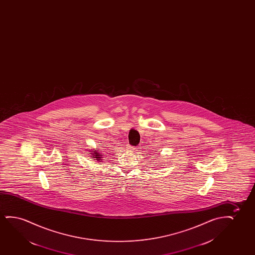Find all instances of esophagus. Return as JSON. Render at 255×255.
I'll return each instance as SVG.
<instances>
[{
  "label": "esophagus",
  "instance_id": "obj_1",
  "mask_svg": "<svg viewBox=\"0 0 255 255\" xmlns=\"http://www.w3.org/2000/svg\"><path fill=\"white\" fill-rule=\"evenodd\" d=\"M127 149H128V150H134V149H135V148H134V147L133 146H131V145H127Z\"/></svg>",
  "mask_w": 255,
  "mask_h": 255
}]
</instances>
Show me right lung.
I'll return each mask as SVG.
<instances>
[{"label":"right lung","mask_w":255,"mask_h":255,"mask_svg":"<svg viewBox=\"0 0 255 255\" xmlns=\"http://www.w3.org/2000/svg\"><path fill=\"white\" fill-rule=\"evenodd\" d=\"M93 151H94V152H92V153H93V155H92V156H94V157H94V158H97V160L98 161L100 160V159H101L102 158V154L98 153L99 151H98V150H93Z\"/></svg>","instance_id":"right-lung-1"}]
</instances>
